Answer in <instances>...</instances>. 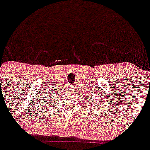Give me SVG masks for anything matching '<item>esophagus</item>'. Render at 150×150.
I'll return each instance as SVG.
<instances>
[{
	"label": "esophagus",
	"mask_w": 150,
	"mask_h": 150,
	"mask_svg": "<svg viewBox=\"0 0 150 150\" xmlns=\"http://www.w3.org/2000/svg\"><path fill=\"white\" fill-rule=\"evenodd\" d=\"M70 91H72V89H70Z\"/></svg>",
	"instance_id": "1"
}]
</instances>
